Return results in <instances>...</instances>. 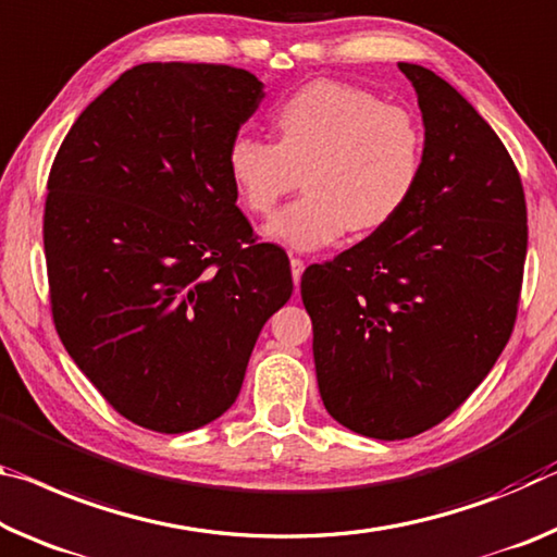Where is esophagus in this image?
<instances>
[{"instance_id":"esophagus-1","label":"esophagus","mask_w":557,"mask_h":557,"mask_svg":"<svg viewBox=\"0 0 557 557\" xmlns=\"http://www.w3.org/2000/svg\"><path fill=\"white\" fill-rule=\"evenodd\" d=\"M289 268H293V282H295V287L299 285V277H302V272H305V262L299 260V258H289Z\"/></svg>"}]
</instances>
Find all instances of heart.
Returning <instances> with one entry per match:
<instances>
[{"instance_id":"obj_1","label":"heart","mask_w":557,"mask_h":557,"mask_svg":"<svg viewBox=\"0 0 557 557\" xmlns=\"http://www.w3.org/2000/svg\"><path fill=\"white\" fill-rule=\"evenodd\" d=\"M277 140L240 134L227 146V173L243 206L268 215L305 171V196L264 225L293 250H317L344 233L389 225L417 190L423 128L401 106L364 88L314 82L277 106Z\"/></svg>"}]
</instances>
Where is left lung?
<instances>
[{"instance_id": "obj_1", "label": "left lung", "mask_w": 557, "mask_h": 557, "mask_svg": "<svg viewBox=\"0 0 557 557\" xmlns=\"http://www.w3.org/2000/svg\"><path fill=\"white\" fill-rule=\"evenodd\" d=\"M399 69L423 119L417 190L299 285L324 409L382 441L436 426L491 372L513 332L528 250L523 185L496 131L434 72Z\"/></svg>"}]
</instances>
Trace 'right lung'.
Listing matches in <instances>:
<instances>
[{
	"label": "right lung",
	"mask_w": 557,
	"mask_h": 557,
	"mask_svg": "<svg viewBox=\"0 0 557 557\" xmlns=\"http://www.w3.org/2000/svg\"><path fill=\"white\" fill-rule=\"evenodd\" d=\"M264 99L223 64L151 61L86 106L49 173L51 312L121 417L183 434L231 409L264 322L293 295L237 208L227 146Z\"/></svg>",
	"instance_id": "1"
}]
</instances>
